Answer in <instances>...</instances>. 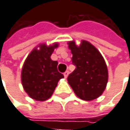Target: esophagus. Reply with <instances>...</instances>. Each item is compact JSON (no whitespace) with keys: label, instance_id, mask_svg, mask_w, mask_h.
Listing matches in <instances>:
<instances>
[{"label":"esophagus","instance_id":"obj_1","mask_svg":"<svg viewBox=\"0 0 130 130\" xmlns=\"http://www.w3.org/2000/svg\"><path fill=\"white\" fill-rule=\"evenodd\" d=\"M68 74H69V71H66L65 73H64V77H65V78H67L68 76Z\"/></svg>","mask_w":130,"mask_h":130}]
</instances>
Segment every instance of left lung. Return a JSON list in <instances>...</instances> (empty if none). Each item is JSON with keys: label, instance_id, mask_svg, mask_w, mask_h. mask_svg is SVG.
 I'll return each instance as SVG.
<instances>
[{"label": "left lung", "instance_id": "8db88e82", "mask_svg": "<svg viewBox=\"0 0 130 130\" xmlns=\"http://www.w3.org/2000/svg\"><path fill=\"white\" fill-rule=\"evenodd\" d=\"M75 70L68 81L78 98L84 100L96 99L102 94L108 81V70L100 53L89 42L83 41L77 47L74 41L68 43Z\"/></svg>", "mask_w": 130, "mask_h": 130}]
</instances>
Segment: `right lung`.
<instances>
[{"label": "right lung", "instance_id": "obj_1", "mask_svg": "<svg viewBox=\"0 0 130 130\" xmlns=\"http://www.w3.org/2000/svg\"><path fill=\"white\" fill-rule=\"evenodd\" d=\"M40 45V50L34 49L27 56L21 71V82L25 91L36 100L48 99L53 93L59 80L64 76L57 70V61L51 59L55 47Z\"/></svg>", "mask_w": 130, "mask_h": 130}]
</instances>
